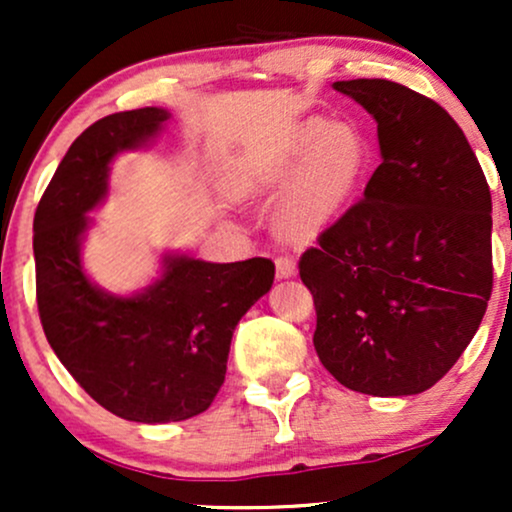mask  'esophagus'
I'll list each match as a JSON object with an SVG mask.
<instances>
[{
  "label": "esophagus",
  "instance_id": "1",
  "mask_svg": "<svg viewBox=\"0 0 512 512\" xmlns=\"http://www.w3.org/2000/svg\"><path fill=\"white\" fill-rule=\"evenodd\" d=\"M274 262H276V276H279V279H289V276L296 274V262H293L291 257L281 255L276 257Z\"/></svg>",
  "mask_w": 512,
  "mask_h": 512
}]
</instances>
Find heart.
I'll list each match as a JSON object with an SVG mask.
<instances>
[{
	"label": "heart",
	"mask_w": 512,
	"mask_h": 512,
	"mask_svg": "<svg viewBox=\"0 0 512 512\" xmlns=\"http://www.w3.org/2000/svg\"><path fill=\"white\" fill-rule=\"evenodd\" d=\"M368 168V144L349 122L305 120L272 151L250 158V187L286 185L279 221L291 233H313L337 219L354 199Z\"/></svg>",
	"instance_id": "heart-1"
}]
</instances>
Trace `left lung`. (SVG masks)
Here are the masks:
<instances>
[{
    "instance_id": "8db88e82",
    "label": "left lung",
    "mask_w": 512,
    "mask_h": 512,
    "mask_svg": "<svg viewBox=\"0 0 512 512\" xmlns=\"http://www.w3.org/2000/svg\"><path fill=\"white\" fill-rule=\"evenodd\" d=\"M334 88L375 117L383 163L298 260L313 344L349 390L419 395L455 366L489 305V182L436 101L387 79Z\"/></svg>"
}]
</instances>
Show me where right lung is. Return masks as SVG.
I'll list each match as a JSON object with an SVG mask.
<instances>
[{
	"instance_id": "right-lung-1",
	"label": "right lung",
	"mask_w": 512,
	"mask_h": 512,
	"mask_svg": "<svg viewBox=\"0 0 512 512\" xmlns=\"http://www.w3.org/2000/svg\"><path fill=\"white\" fill-rule=\"evenodd\" d=\"M166 120V110L139 108L93 122L69 146L33 219L35 298L52 351L103 409L139 424L209 409L238 320L274 281L267 257L231 264L168 257L161 279L134 298L108 296L88 281L79 238L86 211L105 195L108 163Z\"/></svg>"
}]
</instances>
